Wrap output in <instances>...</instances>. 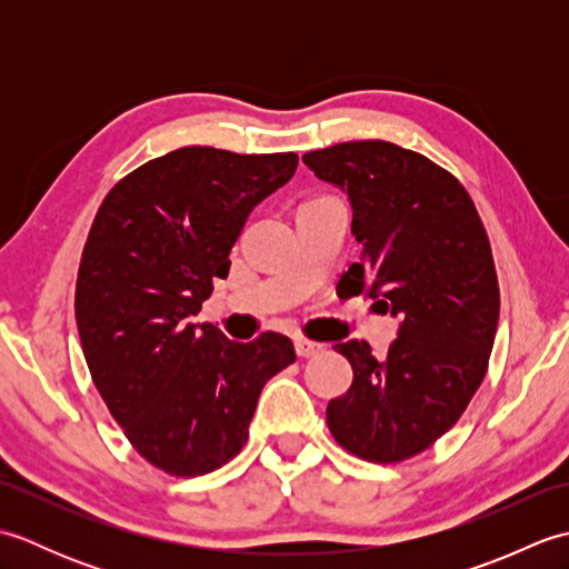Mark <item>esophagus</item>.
I'll return each mask as SVG.
<instances>
[{"mask_svg":"<svg viewBox=\"0 0 569 569\" xmlns=\"http://www.w3.org/2000/svg\"><path fill=\"white\" fill-rule=\"evenodd\" d=\"M322 349H325V345H320V342L306 340V337H296V355L298 357H303V359L316 357V355L322 352Z\"/></svg>","mask_w":569,"mask_h":569,"instance_id":"34e87169","label":"esophagus"}]
</instances>
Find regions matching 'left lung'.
<instances>
[{
  "mask_svg": "<svg viewBox=\"0 0 569 569\" xmlns=\"http://www.w3.org/2000/svg\"><path fill=\"white\" fill-rule=\"evenodd\" d=\"M303 161L352 204L361 257L340 278L347 296L401 320L386 357L365 340L335 345L355 381L328 403V426L361 459L403 462L455 426L487 373L499 325L487 229L452 173L391 141L335 143Z\"/></svg>",
  "mask_w": 569,
  "mask_h": 569,
  "instance_id": "obj_1",
  "label": "left lung"
}]
</instances>
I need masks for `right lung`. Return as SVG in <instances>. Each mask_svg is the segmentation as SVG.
<instances>
[{
    "label": "right lung",
    "mask_w": 569,
    "mask_h": 569,
    "mask_svg": "<svg viewBox=\"0 0 569 569\" xmlns=\"http://www.w3.org/2000/svg\"><path fill=\"white\" fill-rule=\"evenodd\" d=\"M296 166V153L176 149L119 180L94 214L76 286L84 361L134 450L168 475L229 462L263 383L296 361L286 335L241 345L190 322L249 212Z\"/></svg>",
    "instance_id": "right-lung-1"
}]
</instances>
